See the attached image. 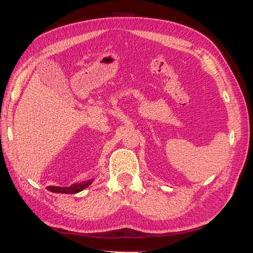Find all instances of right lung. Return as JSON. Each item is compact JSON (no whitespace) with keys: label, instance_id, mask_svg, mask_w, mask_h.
<instances>
[{"label":"right lung","instance_id":"obj_1","mask_svg":"<svg viewBox=\"0 0 253 253\" xmlns=\"http://www.w3.org/2000/svg\"><path fill=\"white\" fill-rule=\"evenodd\" d=\"M93 182V180H87V181H83V182L80 183H74L70 187H47V190L51 192L54 193H66V194H75L81 192L82 190H84L85 188H87L88 185Z\"/></svg>","mask_w":253,"mask_h":253}]
</instances>
